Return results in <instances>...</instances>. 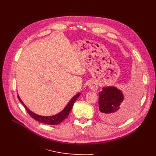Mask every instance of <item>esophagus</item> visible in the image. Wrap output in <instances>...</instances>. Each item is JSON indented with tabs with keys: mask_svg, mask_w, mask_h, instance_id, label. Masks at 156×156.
Listing matches in <instances>:
<instances>
[{
	"mask_svg": "<svg viewBox=\"0 0 156 156\" xmlns=\"http://www.w3.org/2000/svg\"><path fill=\"white\" fill-rule=\"evenodd\" d=\"M89 87L90 88V89H92V90H94V91H96L97 90V88H98L97 84L96 83H95V82H92V83H90Z\"/></svg>",
	"mask_w": 156,
	"mask_h": 156,
	"instance_id": "esophagus-1",
	"label": "esophagus"
}]
</instances>
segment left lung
Listing matches in <instances>:
<instances>
[{"mask_svg":"<svg viewBox=\"0 0 156 156\" xmlns=\"http://www.w3.org/2000/svg\"><path fill=\"white\" fill-rule=\"evenodd\" d=\"M138 90L135 88L125 99L116 87H103L99 93L100 117L110 123L119 122L128 118L135 111L140 99Z\"/></svg>","mask_w":156,"mask_h":156,"instance_id":"left-lung-1","label":"left lung"}]
</instances>
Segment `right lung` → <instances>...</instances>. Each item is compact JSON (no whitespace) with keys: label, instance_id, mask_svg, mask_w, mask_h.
Returning a JSON list of instances; mask_svg holds the SVG:
<instances>
[{"label":"right lung","instance_id":"right-lung-1","mask_svg":"<svg viewBox=\"0 0 156 156\" xmlns=\"http://www.w3.org/2000/svg\"><path fill=\"white\" fill-rule=\"evenodd\" d=\"M80 95V93H78L75 97H73L71 99V100L69 101V102L68 104V105L66 106V108L61 112L56 114V115L52 116H40V115H38V114L34 113L33 112H31L29 109H28V108L22 102V101L21 100V99L18 95V98L20 100V101L23 105L24 108L26 109V110L27 111L28 114L33 118L39 122H42V123H44V124H47V125H55L60 124L62 121H64L66 118L68 116L69 114V112L73 108V106L74 105V103L75 102V101L77 99V98H78Z\"/></svg>","mask_w":156,"mask_h":156}]
</instances>
